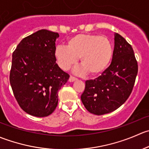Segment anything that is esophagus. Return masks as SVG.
<instances>
[{"instance_id": "esophagus-1", "label": "esophagus", "mask_w": 149, "mask_h": 149, "mask_svg": "<svg viewBox=\"0 0 149 149\" xmlns=\"http://www.w3.org/2000/svg\"><path fill=\"white\" fill-rule=\"evenodd\" d=\"M76 79H76V77H74V76H70V78H69V81L73 82V81H76Z\"/></svg>"}]
</instances>
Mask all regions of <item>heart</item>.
<instances>
[{"mask_svg":"<svg viewBox=\"0 0 149 149\" xmlns=\"http://www.w3.org/2000/svg\"><path fill=\"white\" fill-rule=\"evenodd\" d=\"M113 49L110 40L105 36L79 34L68 41V46L60 45L55 50L58 65L63 70L69 68L80 58L84 68L78 71L87 70L91 75H97L107 68L112 60Z\"/></svg>","mask_w":149,"mask_h":149,"instance_id":"b5f03b06","label":"heart"}]
</instances>
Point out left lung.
Wrapping results in <instances>:
<instances>
[{"label":"left lung","instance_id":"obj_1","mask_svg":"<svg viewBox=\"0 0 149 149\" xmlns=\"http://www.w3.org/2000/svg\"><path fill=\"white\" fill-rule=\"evenodd\" d=\"M111 64L101 76L86 81L82 103L91 113L102 115L113 112L125 102L133 91L138 62L131 45L115 33Z\"/></svg>","mask_w":149,"mask_h":149}]
</instances>
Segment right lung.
Listing matches in <instances>:
<instances>
[{
    "instance_id": "obj_1",
    "label": "right lung",
    "mask_w": 149,
    "mask_h": 149,
    "mask_svg": "<svg viewBox=\"0 0 149 149\" xmlns=\"http://www.w3.org/2000/svg\"><path fill=\"white\" fill-rule=\"evenodd\" d=\"M59 34L42 29L24 38L12 55L10 84L24 112L35 117L51 115L58 102V91L68 80L55 57Z\"/></svg>"
}]
</instances>
